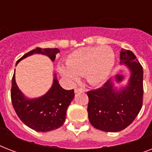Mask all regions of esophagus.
<instances>
[{
  "label": "esophagus",
  "instance_id": "34e87169",
  "mask_svg": "<svg viewBox=\"0 0 152 152\" xmlns=\"http://www.w3.org/2000/svg\"><path fill=\"white\" fill-rule=\"evenodd\" d=\"M75 93H78V92H83V91H85L84 89L83 88H76L75 90H74Z\"/></svg>",
  "mask_w": 152,
  "mask_h": 152
}]
</instances>
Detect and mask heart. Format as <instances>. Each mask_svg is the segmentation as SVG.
Listing matches in <instances>:
<instances>
[{"instance_id": "obj_1", "label": "heart", "mask_w": 152, "mask_h": 152, "mask_svg": "<svg viewBox=\"0 0 152 152\" xmlns=\"http://www.w3.org/2000/svg\"><path fill=\"white\" fill-rule=\"evenodd\" d=\"M114 63V53L108 46L84 47L69 53L67 66L58 65V70L70 83H76L79 76H84L90 83L99 85L108 80Z\"/></svg>"}]
</instances>
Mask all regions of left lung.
<instances>
[{
    "instance_id": "1",
    "label": "left lung",
    "mask_w": 152,
    "mask_h": 152,
    "mask_svg": "<svg viewBox=\"0 0 152 152\" xmlns=\"http://www.w3.org/2000/svg\"><path fill=\"white\" fill-rule=\"evenodd\" d=\"M120 64L129 72L125 85L117 87L113 79L102 88L88 92V118L91 124L104 132L125 129L137 118L143 104V68L136 55L121 49Z\"/></svg>"
}]
</instances>
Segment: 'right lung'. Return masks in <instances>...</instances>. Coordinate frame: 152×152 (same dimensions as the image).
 <instances>
[{
  "label": "right lung",
  "instance_id": "obj_1",
  "mask_svg": "<svg viewBox=\"0 0 152 152\" xmlns=\"http://www.w3.org/2000/svg\"><path fill=\"white\" fill-rule=\"evenodd\" d=\"M57 48H36L27 53L16 62L33 54L46 55L54 61ZM75 97L74 91L64 90L59 84L57 74H53L51 88L45 95L40 97L30 99L20 90L15 82V72L12 80L11 98L13 107L20 119L28 127L37 132H46L57 129L64 125L66 111Z\"/></svg>",
  "mask_w": 152,
  "mask_h": 152
}]
</instances>
